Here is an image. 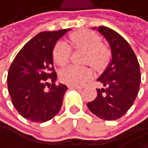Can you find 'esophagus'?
Wrapping results in <instances>:
<instances>
[{"label":"esophagus","mask_w":148,"mask_h":148,"mask_svg":"<svg viewBox=\"0 0 148 148\" xmlns=\"http://www.w3.org/2000/svg\"><path fill=\"white\" fill-rule=\"evenodd\" d=\"M70 89H75V90H82L81 87H78V86H69Z\"/></svg>","instance_id":"34e87169"}]
</instances>
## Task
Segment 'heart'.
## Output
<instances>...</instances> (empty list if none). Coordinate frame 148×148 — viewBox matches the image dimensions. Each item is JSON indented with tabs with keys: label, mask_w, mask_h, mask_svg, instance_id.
Listing matches in <instances>:
<instances>
[{
	"label": "heart",
	"mask_w": 148,
	"mask_h": 148,
	"mask_svg": "<svg viewBox=\"0 0 148 148\" xmlns=\"http://www.w3.org/2000/svg\"><path fill=\"white\" fill-rule=\"evenodd\" d=\"M70 45L75 49L86 51L84 62L90 63L95 69L101 68L108 58V50L104 47L100 38L90 31H78L70 36ZM53 58L58 65L64 66L71 58V48L64 41L56 44L53 51ZM92 76V70L88 67L69 66L59 73L60 80L70 86H81Z\"/></svg>",
	"instance_id": "b5f03b06"
}]
</instances>
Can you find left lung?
Listing matches in <instances>:
<instances>
[{"mask_svg": "<svg viewBox=\"0 0 148 148\" xmlns=\"http://www.w3.org/2000/svg\"><path fill=\"white\" fill-rule=\"evenodd\" d=\"M92 29L106 38L111 58L97 78L104 88L97 89L96 98L87 106L97 117L113 121L126 114L136 99L141 83L140 65L130 45L117 32L106 26Z\"/></svg>", "mask_w": 148, "mask_h": 148, "instance_id": "8db88e82", "label": "left lung"}]
</instances>
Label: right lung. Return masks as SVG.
<instances>
[{
	"instance_id": "add662e5",
	"label": "right lung",
	"mask_w": 148,
	"mask_h": 148,
	"mask_svg": "<svg viewBox=\"0 0 148 148\" xmlns=\"http://www.w3.org/2000/svg\"><path fill=\"white\" fill-rule=\"evenodd\" d=\"M71 29L41 32L28 41L12 62L7 75L12 104L25 119L36 123L51 120L60 110L66 85H56L53 51ZM52 81V85L49 84ZM48 85L49 89H46Z\"/></svg>"
}]
</instances>
